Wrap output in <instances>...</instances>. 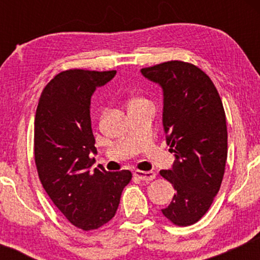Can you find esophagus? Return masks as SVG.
<instances>
[{
	"label": "esophagus",
	"mask_w": 260,
	"mask_h": 260,
	"mask_svg": "<svg viewBox=\"0 0 260 260\" xmlns=\"http://www.w3.org/2000/svg\"><path fill=\"white\" fill-rule=\"evenodd\" d=\"M134 176H136L137 178H139L140 181H153L155 178V172L153 171H139V170H137L136 172H134Z\"/></svg>",
	"instance_id": "34e87169"
}]
</instances>
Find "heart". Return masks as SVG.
Returning a JSON list of instances; mask_svg holds the SVG:
<instances>
[{"label":"heart","mask_w":260,"mask_h":260,"mask_svg":"<svg viewBox=\"0 0 260 260\" xmlns=\"http://www.w3.org/2000/svg\"><path fill=\"white\" fill-rule=\"evenodd\" d=\"M144 104H149V101L143 96H133L132 99L129 100V104H128V109L133 106H139V105H144Z\"/></svg>","instance_id":"obj_1"}]
</instances>
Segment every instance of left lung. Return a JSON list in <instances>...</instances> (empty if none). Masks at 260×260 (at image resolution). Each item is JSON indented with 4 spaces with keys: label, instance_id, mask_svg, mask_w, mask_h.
<instances>
[{
    "label": "left lung",
    "instance_id": "obj_1",
    "mask_svg": "<svg viewBox=\"0 0 260 260\" xmlns=\"http://www.w3.org/2000/svg\"><path fill=\"white\" fill-rule=\"evenodd\" d=\"M164 90L162 123L175 153L171 170L160 175L176 193L162 214L176 226L205 215L221 186L228 159V127L221 98L205 72L193 63L168 61L142 68Z\"/></svg>",
    "mask_w": 260,
    "mask_h": 260
}]
</instances>
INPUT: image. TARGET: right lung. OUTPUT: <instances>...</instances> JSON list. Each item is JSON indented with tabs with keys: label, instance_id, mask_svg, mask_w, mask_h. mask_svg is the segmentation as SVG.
Returning <instances> with one entry per match:
<instances>
[{
	"label": "right lung",
	"instance_id": "add662e5",
	"mask_svg": "<svg viewBox=\"0 0 260 260\" xmlns=\"http://www.w3.org/2000/svg\"><path fill=\"white\" fill-rule=\"evenodd\" d=\"M116 71L72 70L56 74L39 99L34 123V159L47 196L72 225L83 231L104 226L115 216L128 170H90L96 154L90 98Z\"/></svg>",
	"mask_w": 260,
	"mask_h": 260
}]
</instances>
